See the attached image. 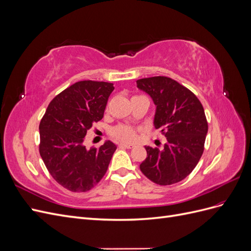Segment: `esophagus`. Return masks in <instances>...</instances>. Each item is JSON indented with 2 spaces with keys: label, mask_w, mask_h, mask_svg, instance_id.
Returning <instances> with one entry per match:
<instances>
[{
  "label": "esophagus",
  "mask_w": 251,
  "mask_h": 251,
  "mask_svg": "<svg viewBox=\"0 0 251 251\" xmlns=\"http://www.w3.org/2000/svg\"><path fill=\"white\" fill-rule=\"evenodd\" d=\"M118 147L119 148H125V149H132L134 146H133V144H127V143H120Z\"/></svg>",
  "instance_id": "obj_1"
}]
</instances>
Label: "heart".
Returning <instances> with one entry per match:
<instances>
[{"instance_id": "heart-1", "label": "heart", "mask_w": 251, "mask_h": 251, "mask_svg": "<svg viewBox=\"0 0 251 251\" xmlns=\"http://www.w3.org/2000/svg\"><path fill=\"white\" fill-rule=\"evenodd\" d=\"M114 138L123 142H133L137 138V130L127 125H118L111 130Z\"/></svg>"}]
</instances>
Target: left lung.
I'll list each match as a JSON object with an SVG mask.
<instances>
[{"instance_id":"1","label":"left lung","mask_w":251,"mask_h":251,"mask_svg":"<svg viewBox=\"0 0 251 251\" xmlns=\"http://www.w3.org/2000/svg\"><path fill=\"white\" fill-rule=\"evenodd\" d=\"M156 104L154 126L166 137L163 149L146 147L140 164L144 176L159 185L186 178L198 164L208 130L203 105L191 90L166 76L137 80Z\"/></svg>"}]
</instances>
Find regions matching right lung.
<instances>
[{"instance_id":"add662e5","label":"right lung","mask_w":251,"mask_h":251,"mask_svg":"<svg viewBox=\"0 0 251 251\" xmlns=\"http://www.w3.org/2000/svg\"><path fill=\"white\" fill-rule=\"evenodd\" d=\"M114 86L81 80L56 95L40 123V154L58 184L74 193L88 192L104 176L116 146L105 141L87 150L83 139L102 119Z\"/></svg>"}]
</instances>
